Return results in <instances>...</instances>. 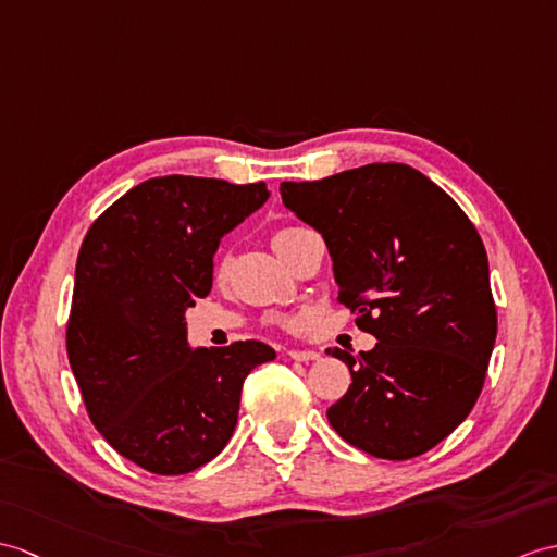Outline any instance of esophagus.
<instances>
[{"mask_svg":"<svg viewBox=\"0 0 557 557\" xmlns=\"http://www.w3.org/2000/svg\"><path fill=\"white\" fill-rule=\"evenodd\" d=\"M287 356L294 360H318L320 358V354L310 351V348H292V351H287Z\"/></svg>","mask_w":557,"mask_h":557,"instance_id":"esophagus-1","label":"esophagus"}]
</instances>
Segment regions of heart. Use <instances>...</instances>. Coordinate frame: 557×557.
I'll list each match as a JSON object with an SVG mask.
<instances>
[{"label":"heart","instance_id":"obj_1","mask_svg":"<svg viewBox=\"0 0 557 557\" xmlns=\"http://www.w3.org/2000/svg\"><path fill=\"white\" fill-rule=\"evenodd\" d=\"M299 230H304V227H294V225H282V227H277V230L273 232V235H270V244H273V249H275V251L282 249L284 242L292 239ZM225 273H227V256H220L218 263H215V277H225Z\"/></svg>","mask_w":557,"mask_h":557}]
</instances>
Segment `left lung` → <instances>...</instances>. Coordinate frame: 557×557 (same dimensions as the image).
I'll return each mask as SVG.
<instances>
[{
    "label": "left lung",
    "mask_w": 557,
    "mask_h": 557,
    "mask_svg": "<svg viewBox=\"0 0 557 557\" xmlns=\"http://www.w3.org/2000/svg\"><path fill=\"white\" fill-rule=\"evenodd\" d=\"M280 194L325 239L339 301L377 337L360 356L327 348L351 370L330 424L374 458L426 454L470 416L494 351L498 318L480 232L406 163L282 183Z\"/></svg>",
    "instance_id": "8db88e82"
}]
</instances>
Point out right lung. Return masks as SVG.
<instances>
[{"instance_id":"add662e5","label":"right lung","mask_w":557,"mask_h":557,"mask_svg":"<svg viewBox=\"0 0 557 557\" xmlns=\"http://www.w3.org/2000/svg\"><path fill=\"white\" fill-rule=\"evenodd\" d=\"M265 183L151 177L87 230L75 265L66 351L87 416L127 460L187 474L237 424L247 374L275 358L263 342L189 348L185 310L213 284L218 244L261 209Z\"/></svg>"}]
</instances>
